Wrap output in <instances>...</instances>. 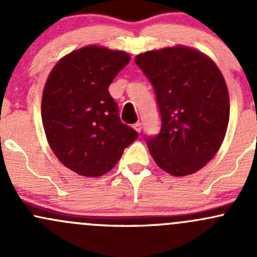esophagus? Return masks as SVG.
I'll use <instances>...</instances> for the list:
<instances>
[{"label":"esophagus","mask_w":257,"mask_h":257,"mask_svg":"<svg viewBox=\"0 0 257 257\" xmlns=\"http://www.w3.org/2000/svg\"><path fill=\"white\" fill-rule=\"evenodd\" d=\"M133 128L136 129V131L138 132V133H141V132H142V123H141V121H137V123H134L133 124Z\"/></svg>","instance_id":"1"}]
</instances>
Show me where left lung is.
Returning a JSON list of instances; mask_svg holds the SVG:
<instances>
[{
    "label": "left lung",
    "mask_w": 257,
    "mask_h": 257,
    "mask_svg": "<svg viewBox=\"0 0 257 257\" xmlns=\"http://www.w3.org/2000/svg\"><path fill=\"white\" fill-rule=\"evenodd\" d=\"M136 63L154 88L160 132L147 137L158 167L175 177L198 172L214 158L230 115L226 83L216 64L183 46L149 51Z\"/></svg>",
    "instance_id": "obj_1"
}]
</instances>
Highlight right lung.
<instances>
[{
	"instance_id": "1",
	"label": "right lung",
	"mask_w": 257,
	"mask_h": 257,
	"mask_svg": "<svg viewBox=\"0 0 257 257\" xmlns=\"http://www.w3.org/2000/svg\"><path fill=\"white\" fill-rule=\"evenodd\" d=\"M129 54L88 46L54 66L42 95V121L59 162L83 177H100L119 162L138 133L121 123L110 83Z\"/></svg>"
}]
</instances>
